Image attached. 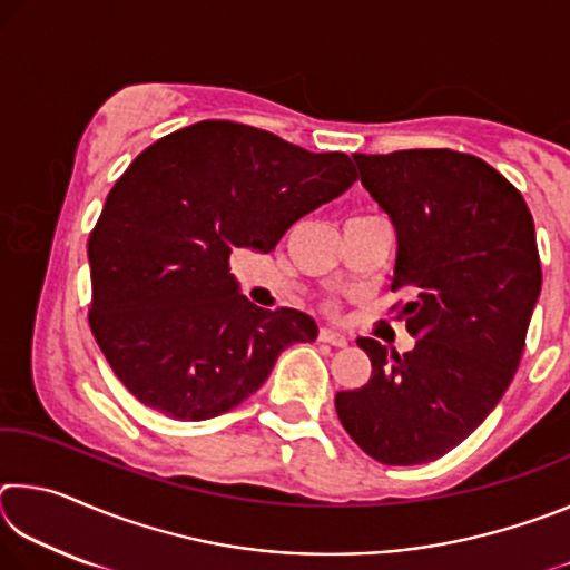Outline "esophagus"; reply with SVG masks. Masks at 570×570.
Returning <instances> with one entry per match:
<instances>
[{
	"label": "esophagus",
	"mask_w": 570,
	"mask_h": 570,
	"mask_svg": "<svg viewBox=\"0 0 570 570\" xmlns=\"http://www.w3.org/2000/svg\"><path fill=\"white\" fill-rule=\"evenodd\" d=\"M320 340L326 342V344H332V346H346V336H344L342 332L330 330V326H322V330H320Z\"/></svg>",
	"instance_id": "esophagus-1"
}]
</instances>
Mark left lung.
I'll return each mask as SVG.
<instances>
[{
	"mask_svg": "<svg viewBox=\"0 0 570 570\" xmlns=\"http://www.w3.org/2000/svg\"><path fill=\"white\" fill-rule=\"evenodd\" d=\"M352 158L397 230L390 288L410 302L392 312L414 350L360 336L372 377L336 392V414L382 465H422L458 448L513 382L543 282L533 216L513 183L468 153Z\"/></svg>",
	"mask_w": 570,
	"mask_h": 570,
	"instance_id": "left-lung-1",
	"label": "left lung"
}]
</instances>
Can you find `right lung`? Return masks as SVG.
Segmentation results:
<instances>
[{"instance_id":"1","label":"right lung","mask_w":570,"mask_h":570,"mask_svg":"<svg viewBox=\"0 0 570 570\" xmlns=\"http://www.w3.org/2000/svg\"><path fill=\"white\" fill-rule=\"evenodd\" d=\"M356 178L344 153L234 120H200L142 150L88 244L90 330L125 390L166 417L210 420L262 387L288 344L314 342L312 316L246 302L228 262L236 248L274 250Z\"/></svg>"}]
</instances>
